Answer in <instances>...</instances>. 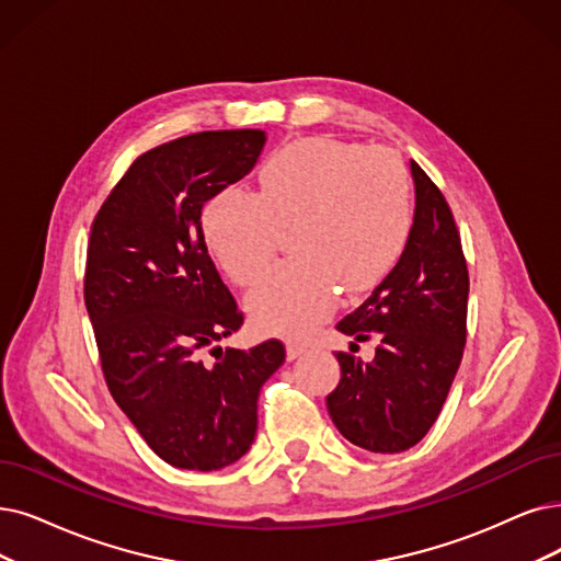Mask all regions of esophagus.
<instances>
[{"instance_id": "1", "label": "esophagus", "mask_w": 561, "mask_h": 561, "mask_svg": "<svg viewBox=\"0 0 561 561\" xmlns=\"http://www.w3.org/2000/svg\"><path fill=\"white\" fill-rule=\"evenodd\" d=\"M304 352H306V347H304V345H299V343H287V347H285L287 362H295V358H299Z\"/></svg>"}]
</instances>
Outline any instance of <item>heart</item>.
I'll return each mask as SVG.
<instances>
[{"instance_id":"b5f03b06","label":"heart","mask_w":561,"mask_h":561,"mask_svg":"<svg viewBox=\"0 0 561 561\" xmlns=\"http://www.w3.org/2000/svg\"><path fill=\"white\" fill-rule=\"evenodd\" d=\"M289 228L299 255L257 283L249 316L264 333L304 339L331 316L341 285L366 293L405 255L414 228L405 165L387 149L306 138L268 156L257 195L226 188L203 214L209 249L239 285L264 272Z\"/></svg>"}]
</instances>
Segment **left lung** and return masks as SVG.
I'll return each mask as SVG.
<instances>
[{"mask_svg": "<svg viewBox=\"0 0 561 561\" xmlns=\"http://www.w3.org/2000/svg\"><path fill=\"white\" fill-rule=\"evenodd\" d=\"M414 228L393 272L339 331L366 341L375 358L362 364L339 352L341 382L327 410L345 439L373 454H400L437 421L458 373L467 335L469 276L454 214L414 161ZM354 345V343H352Z\"/></svg>", "mask_w": 561, "mask_h": 561, "instance_id": "obj_1", "label": "left lung"}]
</instances>
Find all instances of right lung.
Returning <instances> with one entry per match:
<instances>
[{"mask_svg":"<svg viewBox=\"0 0 561 561\" xmlns=\"http://www.w3.org/2000/svg\"><path fill=\"white\" fill-rule=\"evenodd\" d=\"M266 142L257 128L205 130L133 161L94 218L84 306L107 389L151 451L179 469L237 462L257 433V396L285 362L280 341L243 352L199 350L243 316L203 234V207L249 174Z\"/></svg>","mask_w":561,"mask_h":561,"instance_id":"1","label":"right lung"}]
</instances>
